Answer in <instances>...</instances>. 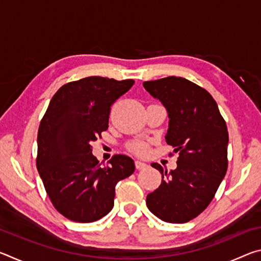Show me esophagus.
I'll return each instance as SVG.
<instances>
[{
	"label": "esophagus",
	"mask_w": 261,
	"mask_h": 261,
	"mask_svg": "<svg viewBox=\"0 0 261 261\" xmlns=\"http://www.w3.org/2000/svg\"><path fill=\"white\" fill-rule=\"evenodd\" d=\"M135 165H136V168H137V169H138V170L145 169V168L147 167L146 163H144V162H141V161H136Z\"/></svg>",
	"instance_id": "34e87169"
}]
</instances>
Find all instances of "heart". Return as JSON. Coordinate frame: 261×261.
I'll return each mask as SVG.
<instances>
[{"label":"heart","mask_w":261,"mask_h":261,"mask_svg":"<svg viewBox=\"0 0 261 261\" xmlns=\"http://www.w3.org/2000/svg\"><path fill=\"white\" fill-rule=\"evenodd\" d=\"M126 147L129 151L138 154V155H145L148 152V145L145 141H131L126 145Z\"/></svg>","instance_id":"1"}]
</instances>
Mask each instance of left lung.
Returning <instances> with one entry per match:
<instances>
[{
	"label": "left lung",
	"instance_id": "8db88e82",
	"mask_svg": "<svg viewBox=\"0 0 261 261\" xmlns=\"http://www.w3.org/2000/svg\"><path fill=\"white\" fill-rule=\"evenodd\" d=\"M143 85L166 107L169 117L166 141L178 153L175 170L151 165L160 171L162 180L147 194L146 205L166 222H189L210 205L227 173L226 121L213 96L188 79L170 76Z\"/></svg>",
	"mask_w": 261,
	"mask_h": 261
}]
</instances>
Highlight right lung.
<instances>
[{
    "instance_id": "1",
    "label": "right lung",
    "mask_w": 261,
    "mask_h": 261,
    "mask_svg": "<svg viewBox=\"0 0 261 261\" xmlns=\"http://www.w3.org/2000/svg\"><path fill=\"white\" fill-rule=\"evenodd\" d=\"M135 84L92 76L70 82L53 96L38 131L37 168L57 212L74 222H94L114 206L115 187L135 171L122 154L105 166L92 141L108 129L110 107Z\"/></svg>"
}]
</instances>
